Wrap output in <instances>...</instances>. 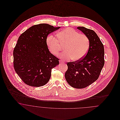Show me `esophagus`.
Wrapping results in <instances>:
<instances>
[{
	"instance_id": "34e87169",
	"label": "esophagus",
	"mask_w": 120,
	"mask_h": 120,
	"mask_svg": "<svg viewBox=\"0 0 120 120\" xmlns=\"http://www.w3.org/2000/svg\"><path fill=\"white\" fill-rule=\"evenodd\" d=\"M59 63H64V62H63V61H62V60H59Z\"/></svg>"
}]
</instances>
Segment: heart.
I'll return each instance as SVG.
<instances>
[{
    "instance_id": "1",
    "label": "heart",
    "mask_w": 120,
    "mask_h": 120,
    "mask_svg": "<svg viewBox=\"0 0 120 120\" xmlns=\"http://www.w3.org/2000/svg\"><path fill=\"white\" fill-rule=\"evenodd\" d=\"M47 44L52 54L56 55L61 51V45L65 44L64 52L58 57L65 60L72 59L78 61L84 57L89 50L90 41L85 34L80 33L71 28H67L57 33V38L49 35L47 38Z\"/></svg>"
}]
</instances>
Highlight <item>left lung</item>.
Instances as JSON below:
<instances>
[{
  "label": "left lung",
  "instance_id": "8db88e82",
  "mask_svg": "<svg viewBox=\"0 0 120 120\" xmlns=\"http://www.w3.org/2000/svg\"><path fill=\"white\" fill-rule=\"evenodd\" d=\"M77 29L89 38L90 48L83 58L67 63L68 69L65 77L71 87L82 89L98 78L104 64V50L103 43L93 30L83 26L78 27Z\"/></svg>",
  "mask_w": 120,
  "mask_h": 120
}]
</instances>
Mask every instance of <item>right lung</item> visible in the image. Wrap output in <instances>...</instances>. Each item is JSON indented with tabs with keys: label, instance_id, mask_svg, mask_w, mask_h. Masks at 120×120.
<instances>
[{
	"label": "right lung",
	"instance_id": "1",
	"mask_svg": "<svg viewBox=\"0 0 120 120\" xmlns=\"http://www.w3.org/2000/svg\"><path fill=\"white\" fill-rule=\"evenodd\" d=\"M60 27L48 24L32 26L18 38L13 52V66L16 72L26 85L40 87L50 78L52 69L59 64V59L49 50L48 34Z\"/></svg>",
	"mask_w": 120,
	"mask_h": 120
}]
</instances>
